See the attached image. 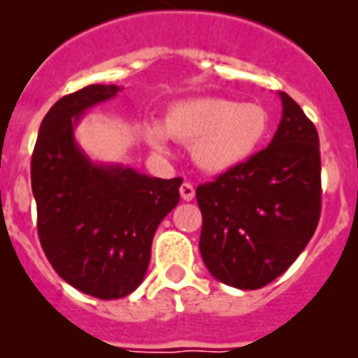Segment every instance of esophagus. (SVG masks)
Instances as JSON below:
<instances>
[{
    "label": "esophagus",
    "mask_w": 358,
    "mask_h": 358,
    "mask_svg": "<svg viewBox=\"0 0 358 358\" xmlns=\"http://www.w3.org/2000/svg\"><path fill=\"white\" fill-rule=\"evenodd\" d=\"M179 192H181V198L185 199V201H192L194 196H196V190H194L192 182H182L181 188H179Z\"/></svg>",
    "instance_id": "1"
}]
</instances>
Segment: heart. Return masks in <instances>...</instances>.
I'll return each instance as SVG.
<instances>
[{
  "label": "heart",
  "instance_id": "1",
  "mask_svg": "<svg viewBox=\"0 0 358 358\" xmlns=\"http://www.w3.org/2000/svg\"><path fill=\"white\" fill-rule=\"evenodd\" d=\"M268 127V112L257 102L201 96L171 104L162 127H145V140L157 153L168 151V136L190 143V157L199 170L224 173L256 153Z\"/></svg>",
  "mask_w": 358,
  "mask_h": 358
}]
</instances>
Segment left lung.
Segmentation results:
<instances>
[{
	"mask_svg": "<svg viewBox=\"0 0 358 358\" xmlns=\"http://www.w3.org/2000/svg\"><path fill=\"white\" fill-rule=\"evenodd\" d=\"M280 99L282 119L267 148L196 188L205 267L237 289L284 274L320 222V136L292 96Z\"/></svg>",
	"mask_w": 358,
	"mask_h": 358,
	"instance_id": "left-lung-1",
	"label": "left lung"
}]
</instances>
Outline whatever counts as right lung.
Segmentation results:
<instances>
[{"mask_svg":"<svg viewBox=\"0 0 358 358\" xmlns=\"http://www.w3.org/2000/svg\"><path fill=\"white\" fill-rule=\"evenodd\" d=\"M119 91L93 84L59 99L44 115L31 157L44 254L66 284L102 301L127 297L141 284L155 231L179 203L182 182L93 164L78 148L82 113Z\"/></svg>","mask_w":358,"mask_h":358,"instance_id":"obj_1","label":"right lung"}]
</instances>
